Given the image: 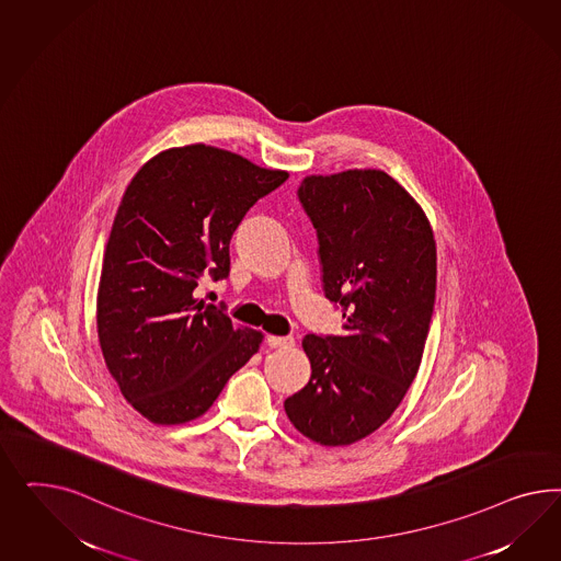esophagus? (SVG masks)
<instances>
[{
	"label": "esophagus",
	"mask_w": 561,
	"mask_h": 561,
	"mask_svg": "<svg viewBox=\"0 0 561 561\" xmlns=\"http://www.w3.org/2000/svg\"><path fill=\"white\" fill-rule=\"evenodd\" d=\"M270 347H291L294 345V337H279V335H270L267 337Z\"/></svg>",
	"instance_id": "obj_1"
}]
</instances>
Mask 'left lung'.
Wrapping results in <instances>:
<instances>
[{
  "instance_id": "8db88e82",
  "label": "left lung",
  "mask_w": 561,
  "mask_h": 561,
  "mask_svg": "<svg viewBox=\"0 0 561 561\" xmlns=\"http://www.w3.org/2000/svg\"><path fill=\"white\" fill-rule=\"evenodd\" d=\"M298 197L319 234L324 296L341 335H306L310 380L286 399L291 425L321 446L370 436L420 370L436 300V240L422 205L385 170L308 174Z\"/></svg>"
}]
</instances>
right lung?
I'll return each instance as SVG.
<instances>
[{"label": "right lung", "mask_w": 561, "mask_h": 561, "mask_svg": "<svg viewBox=\"0 0 561 561\" xmlns=\"http://www.w3.org/2000/svg\"><path fill=\"white\" fill-rule=\"evenodd\" d=\"M288 179L207 144L156 153L125 188L102 259L96 329L123 397L148 422L202 417L255 356L263 333L195 298L230 272V238L259 197Z\"/></svg>", "instance_id": "obj_1"}]
</instances>
